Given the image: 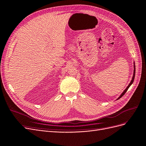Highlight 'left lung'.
I'll list each match as a JSON object with an SVG mask.
<instances>
[{"label":"left lung","instance_id":"left-lung-1","mask_svg":"<svg viewBox=\"0 0 146 146\" xmlns=\"http://www.w3.org/2000/svg\"><path fill=\"white\" fill-rule=\"evenodd\" d=\"M135 63H134V71H133V78H132V79H131V82H130V83L129 84V85L127 86V87L126 88V89H125V90L123 92V93H122L121 94V96L118 98H117V100H119V98H121L122 96H123L124 95V94L126 93V92L127 91V90H128V89H129V88L130 87V86L131 85V84H132V83L133 82V81H134V79H135Z\"/></svg>","mask_w":146,"mask_h":146}]
</instances>
